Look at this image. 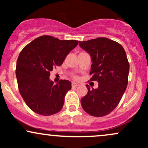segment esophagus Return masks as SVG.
Here are the masks:
<instances>
[{"mask_svg":"<svg viewBox=\"0 0 148 148\" xmlns=\"http://www.w3.org/2000/svg\"><path fill=\"white\" fill-rule=\"evenodd\" d=\"M79 86V84H77V83H74V82H73L72 84V88H76V87H77V86Z\"/></svg>","mask_w":148,"mask_h":148,"instance_id":"1","label":"esophagus"}]
</instances>
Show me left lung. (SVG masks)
<instances>
[{
	"label": "left lung",
	"mask_w": 148,
	"mask_h": 148,
	"mask_svg": "<svg viewBox=\"0 0 148 148\" xmlns=\"http://www.w3.org/2000/svg\"><path fill=\"white\" fill-rule=\"evenodd\" d=\"M81 49L91 57L90 81H97L98 88L90 89L81 99L88 114L102 117L116 108L128 84L130 64L125 49L118 42L106 37L80 42Z\"/></svg>",
	"instance_id": "8db88e82"
}]
</instances>
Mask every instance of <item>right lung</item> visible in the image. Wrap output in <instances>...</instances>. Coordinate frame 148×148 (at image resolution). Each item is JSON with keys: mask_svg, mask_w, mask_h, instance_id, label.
Instances as JSON below:
<instances>
[{"mask_svg": "<svg viewBox=\"0 0 148 148\" xmlns=\"http://www.w3.org/2000/svg\"><path fill=\"white\" fill-rule=\"evenodd\" d=\"M78 43L76 40H60L44 35L25 46L20 53L16 67L18 90L27 106L35 113L51 115L62 109L72 84L60 80L54 84L49 79L50 72L63 63Z\"/></svg>", "mask_w": 148, "mask_h": 148, "instance_id": "add662e5", "label": "right lung"}]
</instances>
